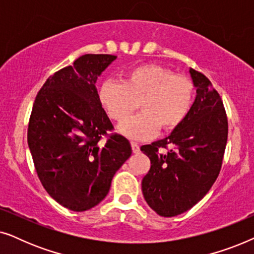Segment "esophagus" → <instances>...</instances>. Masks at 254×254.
<instances>
[{
    "label": "esophagus",
    "mask_w": 254,
    "mask_h": 254,
    "mask_svg": "<svg viewBox=\"0 0 254 254\" xmlns=\"http://www.w3.org/2000/svg\"><path fill=\"white\" fill-rule=\"evenodd\" d=\"M131 150H133L134 154H138L140 152V145L137 143H135V142H131Z\"/></svg>",
    "instance_id": "34e87169"
}]
</instances>
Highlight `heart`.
I'll list each match as a JSON object with an SVG mask.
<instances>
[{
  "label": "heart",
  "instance_id": "1",
  "mask_svg": "<svg viewBox=\"0 0 254 254\" xmlns=\"http://www.w3.org/2000/svg\"><path fill=\"white\" fill-rule=\"evenodd\" d=\"M195 88L189 76L155 64L136 65L125 72L121 84L112 81L99 86L98 100L107 117L123 123L138 106L142 112L120 125L119 131L130 140L154 137L159 128L175 130L192 110Z\"/></svg>",
  "mask_w": 254,
  "mask_h": 254
}]
</instances>
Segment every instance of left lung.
Segmentation results:
<instances>
[{
    "mask_svg": "<svg viewBox=\"0 0 254 254\" xmlns=\"http://www.w3.org/2000/svg\"><path fill=\"white\" fill-rule=\"evenodd\" d=\"M190 72L196 98L189 117L168 137L141 147L151 163L142 192L149 207L164 217L185 213L206 195L220 175L228 140L220 95L203 74Z\"/></svg>",
    "mask_w": 254,
    "mask_h": 254,
    "instance_id": "8db88e82",
    "label": "left lung"
}]
</instances>
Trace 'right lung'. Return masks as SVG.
<instances>
[{"label": "right lung", "mask_w": 254, "mask_h": 254, "mask_svg": "<svg viewBox=\"0 0 254 254\" xmlns=\"http://www.w3.org/2000/svg\"><path fill=\"white\" fill-rule=\"evenodd\" d=\"M117 59L84 54L54 72L37 93L27 128L34 168L46 192L68 209H91L131 155L100 106L97 77ZM107 137L102 145L100 140Z\"/></svg>", "instance_id": "obj_1"}]
</instances>
